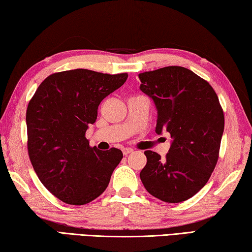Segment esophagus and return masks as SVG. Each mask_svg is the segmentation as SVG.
I'll return each instance as SVG.
<instances>
[{"instance_id": "1", "label": "esophagus", "mask_w": 252, "mask_h": 252, "mask_svg": "<svg viewBox=\"0 0 252 252\" xmlns=\"http://www.w3.org/2000/svg\"><path fill=\"white\" fill-rule=\"evenodd\" d=\"M133 152H134V150H131V148H123V154L125 156H127L130 153H133Z\"/></svg>"}]
</instances>
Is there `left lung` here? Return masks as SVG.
<instances>
[{"label": "left lung", "instance_id": "1", "mask_svg": "<svg viewBox=\"0 0 252 252\" xmlns=\"http://www.w3.org/2000/svg\"><path fill=\"white\" fill-rule=\"evenodd\" d=\"M139 89L158 109L156 134L170 133V151L160 155L145 151L141 171L144 187L158 199L179 203L196 194L216 167L224 115L208 81L184 67L170 65L138 75Z\"/></svg>", "mask_w": 252, "mask_h": 252}]
</instances>
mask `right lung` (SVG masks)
<instances>
[{"mask_svg": "<svg viewBox=\"0 0 252 252\" xmlns=\"http://www.w3.org/2000/svg\"><path fill=\"white\" fill-rule=\"evenodd\" d=\"M127 77L88 69L56 72L41 82L29 102V158L41 183L64 203L84 205L98 197L123 158L118 148L90 147L85 135L102 99Z\"/></svg>", "mask_w": 252, "mask_h": 252, "instance_id": "add662e5", "label": "right lung"}]
</instances>
